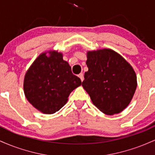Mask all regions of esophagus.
I'll use <instances>...</instances> for the list:
<instances>
[{
    "label": "esophagus",
    "mask_w": 155,
    "mask_h": 155,
    "mask_svg": "<svg viewBox=\"0 0 155 155\" xmlns=\"http://www.w3.org/2000/svg\"><path fill=\"white\" fill-rule=\"evenodd\" d=\"M79 77L80 78V79H81V81H82L84 80V74H82V73H81V74H79Z\"/></svg>",
    "instance_id": "34e87169"
}]
</instances>
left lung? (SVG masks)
Returning a JSON list of instances; mask_svg holds the SVG:
<instances>
[{
    "label": "left lung",
    "mask_w": 155,
    "mask_h": 155,
    "mask_svg": "<svg viewBox=\"0 0 155 155\" xmlns=\"http://www.w3.org/2000/svg\"><path fill=\"white\" fill-rule=\"evenodd\" d=\"M88 71L82 81L93 104L106 114H118L132 100L137 87L136 73L116 51L104 49L88 51Z\"/></svg>",
    "instance_id": "1"
}]
</instances>
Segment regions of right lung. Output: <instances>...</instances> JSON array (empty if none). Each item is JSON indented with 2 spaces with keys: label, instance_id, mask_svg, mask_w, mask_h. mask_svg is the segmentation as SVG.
I'll return each mask as SVG.
<instances>
[{
  "label": "right lung",
  "instance_id": "1",
  "mask_svg": "<svg viewBox=\"0 0 155 155\" xmlns=\"http://www.w3.org/2000/svg\"><path fill=\"white\" fill-rule=\"evenodd\" d=\"M81 81L73 74L63 54L51 51L40 54L27 71L24 79L26 98L44 114H54L67 103L68 97Z\"/></svg>",
  "mask_w": 155,
  "mask_h": 155
}]
</instances>
